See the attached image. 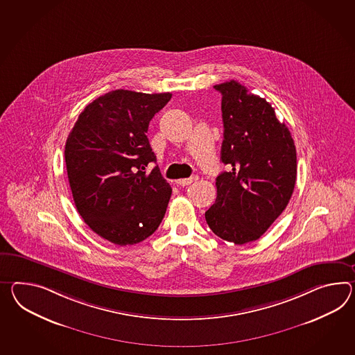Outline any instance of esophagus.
I'll use <instances>...</instances> for the list:
<instances>
[{
	"label": "esophagus",
	"instance_id": "34e87169",
	"mask_svg": "<svg viewBox=\"0 0 355 355\" xmlns=\"http://www.w3.org/2000/svg\"><path fill=\"white\" fill-rule=\"evenodd\" d=\"M198 180L196 177H190V178H182V180H177L175 181V183L178 184V186H189V184H191L192 182H195Z\"/></svg>",
	"mask_w": 355,
	"mask_h": 355
}]
</instances>
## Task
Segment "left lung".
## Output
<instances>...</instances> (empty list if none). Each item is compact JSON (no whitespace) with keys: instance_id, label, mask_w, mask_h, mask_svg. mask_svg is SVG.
Masks as SVG:
<instances>
[{"instance_id":"1","label":"left lung","mask_w":355,"mask_h":355,"mask_svg":"<svg viewBox=\"0 0 355 355\" xmlns=\"http://www.w3.org/2000/svg\"><path fill=\"white\" fill-rule=\"evenodd\" d=\"M222 94V163L216 200L205 213L210 230L234 245L258 240L285 210L296 182V148L285 123L263 97L230 80Z\"/></svg>"}]
</instances>
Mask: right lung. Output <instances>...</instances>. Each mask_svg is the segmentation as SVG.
Instances as JSON below:
<instances>
[{
	"label": "right lung",
	"mask_w": 355,
	"mask_h": 355,
	"mask_svg": "<svg viewBox=\"0 0 355 355\" xmlns=\"http://www.w3.org/2000/svg\"><path fill=\"white\" fill-rule=\"evenodd\" d=\"M172 94L115 89L79 114L65 144L70 190L88 227L119 246L144 241L164 218L172 195L146 133Z\"/></svg>",
	"instance_id": "1"
}]
</instances>
